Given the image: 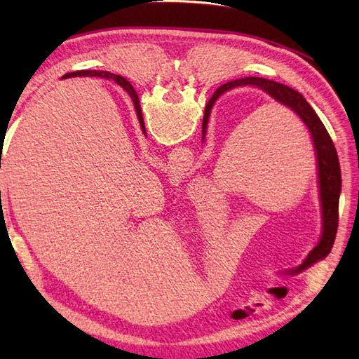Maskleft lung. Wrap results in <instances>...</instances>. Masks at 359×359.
<instances>
[{"instance_id": "left-lung-1", "label": "left lung", "mask_w": 359, "mask_h": 359, "mask_svg": "<svg viewBox=\"0 0 359 359\" xmlns=\"http://www.w3.org/2000/svg\"><path fill=\"white\" fill-rule=\"evenodd\" d=\"M239 86H256L262 89L264 93L269 94L271 98H274L278 103L287 106L292 109L297 117H299L304 125L309 128L313 139L315 151H316V163H318V184H319V197H321V210H323V236L321 241L318 242V245L310 251L309 256L306 257L299 266L296 269L287 270L285 274H297L304 271L309 266L321 261L325 256H329L330 250L333 247L334 238H337L338 230V208H339V194H341V168L339 160L334 144L330 139L329 133H327L325 126L323 125L321 118L318 117L315 109L311 108L309 102L304 98L302 94L297 90L288 88L282 83L259 79V77H247L228 81L225 85L217 88V90L208 100L207 106H205L203 121H202V140L207 134V125L208 118L212 109V104L216 103L217 98L224 93ZM284 273V271H282Z\"/></svg>"}]
</instances>
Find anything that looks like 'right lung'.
I'll use <instances>...</instances> for the list:
<instances>
[{"instance_id":"1","label":"right lung","mask_w":359,"mask_h":359,"mask_svg":"<svg viewBox=\"0 0 359 359\" xmlns=\"http://www.w3.org/2000/svg\"><path fill=\"white\" fill-rule=\"evenodd\" d=\"M71 77H103V79H112L114 81L123 88L126 93L131 95L133 98V103H134V108L137 112V117H139L140 121V126H142V131L144 133V123H143V116H142V109H140V102H139V97H137V93L134 90L133 85L129 83L126 79L121 77V75H114L111 72H106V71H77V72H69L66 74L63 79H71ZM147 134V133H144Z\"/></svg>"}]
</instances>
